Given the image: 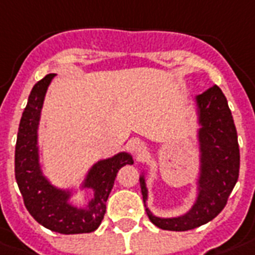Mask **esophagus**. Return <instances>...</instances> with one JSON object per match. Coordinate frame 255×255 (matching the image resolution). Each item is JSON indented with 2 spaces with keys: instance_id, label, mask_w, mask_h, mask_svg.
Instances as JSON below:
<instances>
[{
  "instance_id": "obj_1",
  "label": "esophagus",
  "mask_w": 255,
  "mask_h": 255,
  "mask_svg": "<svg viewBox=\"0 0 255 255\" xmlns=\"http://www.w3.org/2000/svg\"><path fill=\"white\" fill-rule=\"evenodd\" d=\"M133 149H135L136 153H140L144 152L145 151V144L143 141H136L135 144H133Z\"/></svg>"
}]
</instances>
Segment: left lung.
<instances>
[{
	"label": "left lung",
	"instance_id": "1",
	"mask_svg": "<svg viewBox=\"0 0 255 255\" xmlns=\"http://www.w3.org/2000/svg\"><path fill=\"white\" fill-rule=\"evenodd\" d=\"M197 107V143L199 171L197 195L188 211L178 217H158L147 207L148 188L145 171L140 187L149 221L162 230L187 231L213 221L226 206L240 175V145L233 115L219 87L213 85L194 97Z\"/></svg>",
	"mask_w": 255,
	"mask_h": 255
}]
</instances>
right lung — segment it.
Instances as JSON below:
<instances>
[{"mask_svg": "<svg viewBox=\"0 0 255 255\" xmlns=\"http://www.w3.org/2000/svg\"><path fill=\"white\" fill-rule=\"evenodd\" d=\"M54 77L56 73L46 75L34 84L29 95L15 143V180L25 207L40 225L60 234L92 233L104 218L106 202L116 175L123 166L132 164L133 159L131 153L122 151L97 160L87 171L79 187H57L48 179L40 163L38 127L46 91ZM83 189H91L93 199L84 208H79L73 205L71 198Z\"/></svg>", "mask_w": 255, "mask_h": 255, "instance_id": "obj_1", "label": "right lung"}]
</instances>
